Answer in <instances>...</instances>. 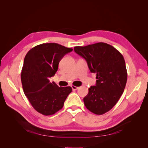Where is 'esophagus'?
Wrapping results in <instances>:
<instances>
[{
    "label": "esophagus",
    "mask_w": 148,
    "mask_h": 148,
    "mask_svg": "<svg viewBox=\"0 0 148 148\" xmlns=\"http://www.w3.org/2000/svg\"><path fill=\"white\" fill-rule=\"evenodd\" d=\"M71 88H72L73 90H77V89H78L79 88V87H77V86H73V85H72V86H71Z\"/></svg>",
    "instance_id": "obj_1"
}]
</instances>
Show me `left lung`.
<instances>
[{"mask_svg":"<svg viewBox=\"0 0 148 148\" xmlns=\"http://www.w3.org/2000/svg\"><path fill=\"white\" fill-rule=\"evenodd\" d=\"M74 51L86 61L91 72L96 73V84L89 88L83 98L84 105L94 114H104L117 104L126 86L124 58L115 48L104 42L77 46Z\"/></svg>","mask_w":148,"mask_h":148,"instance_id":"obj_1","label":"left lung"}]
</instances>
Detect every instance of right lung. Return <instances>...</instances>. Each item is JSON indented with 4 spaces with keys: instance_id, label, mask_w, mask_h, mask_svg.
Masks as SVG:
<instances>
[{
    "instance_id": "right-lung-1",
    "label": "right lung",
    "mask_w": 148,
    "mask_h": 148,
    "mask_svg": "<svg viewBox=\"0 0 148 148\" xmlns=\"http://www.w3.org/2000/svg\"><path fill=\"white\" fill-rule=\"evenodd\" d=\"M72 51L57 43H44L26 53L21 73L22 86L25 96L39 113L56 114L63 107L72 91L70 86L59 87L49 79L56 74L62 58Z\"/></svg>"
}]
</instances>
